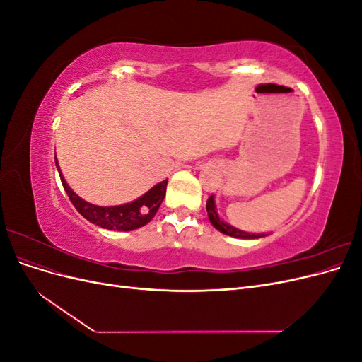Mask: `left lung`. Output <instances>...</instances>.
Wrapping results in <instances>:
<instances>
[{"instance_id":"1","label":"left lung","mask_w":362,"mask_h":362,"mask_svg":"<svg viewBox=\"0 0 362 362\" xmlns=\"http://www.w3.org/2000/svg\"><path fill=\"white\" fill-rule=\"evenodd\" d=\"M206 213H208V218H210V222L213 223V226L217 229V231H221L222 234L231 235V237H235V238H261V237H266L267 235V234L245 233V231H242V229H237V228L231 226L229 223L223 222L222 218L218 217L217 211H216V204H214V196L213 194L206 201Z\"/></svg>"}]
</instances>
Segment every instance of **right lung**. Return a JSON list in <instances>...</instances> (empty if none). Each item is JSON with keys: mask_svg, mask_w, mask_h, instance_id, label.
Masks as SVG:
<instances>
[{"mask_svg": "<svg viewBox=\"0 0 362 362\" xmlns=\"http://www.w3.org/2000/svg\"><path fill=\"white\" fill-rule=\"evenodd\" d=\"M56 166L60 173L63 189L68 193L71 202L76 208V211H78L89 222L105 229H115V231H133V229L145 226L152 221V217L157 214L164 196H166L168 180H164L133 202L116 205V206H98L81 199L78 194H75V192L69 187L68 182L64 181L57 161H56Z\"/></svg>", "mask_w": 362, "mask_h": 362, "instance_id": "obj_1", "label": "right lung"}]
</instances>
